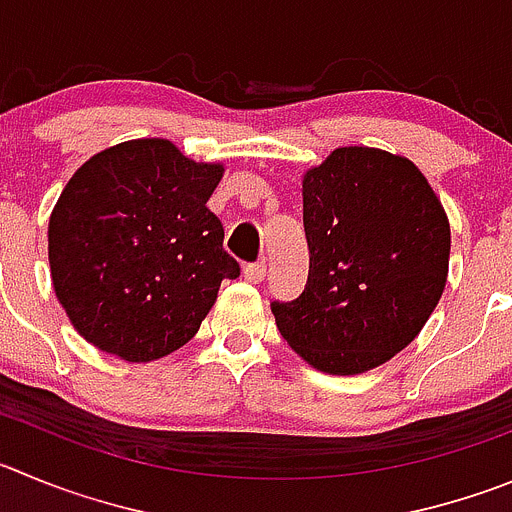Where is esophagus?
I'll use <instances>...</instances> for the list:
<instances>
[{"label": "esophagus", "instance_id": "esophagus-1", "mask_svg": "<svg viewBox=\"0 0 512 512\" xmlns=\"http://www.w3.org/2000/svg\"><path fill=\"white\" fill-rule=\"evenodd\" d=\"M265 272H267V265L265 262H252V265H245L242 267V278L247 280V283H262L265 280Z\"/></svg>", "mask_w": 512, "mask_h": 512}]
</instances>
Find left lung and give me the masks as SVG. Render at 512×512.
I'll return each instance as SVG.
<instances>
[{"mask_svg":"<svg viewBox=\"0 0 512 512\" xmlns=\"http://www.w3.org/2000/svg\"><path fill=\"white\" fill-rule=\"evenodd\" d=\"M308 285L272 303L288 346L323 374H366L409 346L450 272V219L407 156L341 146L303 174Z\"/></svg>","mask_w":512,"mask_h":512,"instance_id":"8db88e82","label":"left lung"}]
</instances>
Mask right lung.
I'll use <instances>...</instances> for the list:
<instances>
[{
    "instance_id": "obj_1",
    "label": "right lung",
    "mask_w": 512,
    "mask_h": 512,
    "mask_svg": "<svg viewBox=\"0 0 512 512\" xmlns=\"http://www.w3.org/2000/svg\"><path fill=\"white\" fill-rule=\"evenodd\" d=\"M222 164L186 159L166 138L90 156L47 227L52 288L95 348L148 364L197 336L224 278L240 275L207 209Z\"/></svg>"
}]
</instances>
